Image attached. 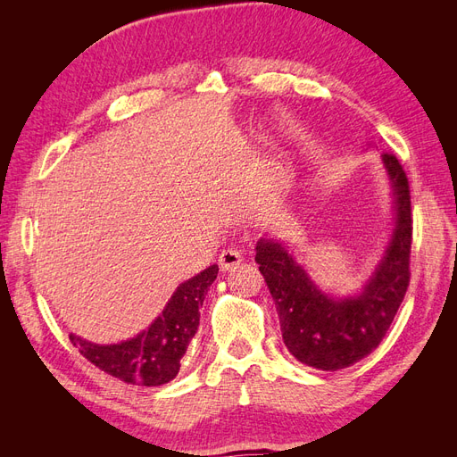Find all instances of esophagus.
Returning <instances> with one entry per match:
<instances>
[{"label": "esophagus", "mask_w": 457, "mask_h": 457, "mask_svg": "<svg viewBox=\"0 0 457 457\" xmlns=\"http://www.w3.org/2000/svg\"><path fill=\"white\" fill-rule=\"evenodd\" d=\"M240 262H242V253L237 250V247H232V245L225 247V250L220 252V255H219V267L223 269V270L237 269Z\"/></svg>", "instance_id": "obj_1"}]
</instances>
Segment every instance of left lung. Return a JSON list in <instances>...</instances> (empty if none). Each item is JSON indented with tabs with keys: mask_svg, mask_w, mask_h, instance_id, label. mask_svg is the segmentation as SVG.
<instances>
[{
	"mask_svg": "<svg viewBox=\"0 0 457 457\" xmlns=\"http://www.w3.org/2000/svg\"><path fill=\"white\" fill-rule=\"evenodd\" d=\"M395 190L396 223L376 272L354 297L334 299L314 286L280 242L261 238L255 261L280 318L287 351L316 370H343L362 361L385 337L410 286V185L395 154H383Z\"/></svg>",
	"mask_w": 457,
	"mask_h": 457,
	"instance_id": "obj_1",
	"label": "left lung"
}]
</instances>
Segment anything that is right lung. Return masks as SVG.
I'll list each match as a JSON object with an SVG mask.
<instances>
[{"label":"right lung","mask_w":457,"mask_h":457,"mask_svg":"<svg viewBox=\"0 0 457 457\" xmlns=\"http://www.w3.org/2000/svg\"><path fill=\"white\" fill-rule=\"evenodd\" d=\"M212 265L183 282L162 314L139 336L116 345H96L71 336L74 347L91 364L126 383L158 386L171 381L200 324V307L207 289L217 278Z\"/></svg>","instance_id":"right-lung-1"}]
</instances>
